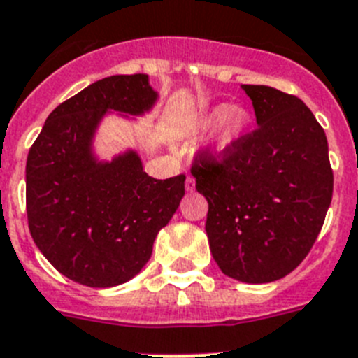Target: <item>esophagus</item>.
Wrapping results in <instances>:
<instances>
[{
    "mask_svg": "<svg viewBox=\"0 0 358 358\" xmlns=\"http://www.w3.org/2000/svg\"><path fill=\"white\" fill-rule=\"evenodd\" d=\"M194 187H196V182H194V178L191 175H187V178H185V189L187 191H194Z\"/></svg>",
    "mask_w": 358,
    "mask_h": 358,
    "instance_id": "obj_1",
    "label": "esophagus"
}]
</instances>
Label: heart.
<instances>
[{"mask_svg": "<svg viewBox=\"0 0 358 358\" xmlns=\"http://www.w3.org/2000/svg\"><path fill=\"white\" fill-rule=\"evenodd\" d=\"M216 124H220V127H217V133L214 136L213 151L216 155H222L229 151L245 135L248 124H250V115L245 108H231L229 104H216L198 117L196 129L205 131V129H210Z\"/></svg>", "mask_w": 358, "mask_h": 358, "instance_id": "b5f03b06", "label": "heart"}]
</instances>
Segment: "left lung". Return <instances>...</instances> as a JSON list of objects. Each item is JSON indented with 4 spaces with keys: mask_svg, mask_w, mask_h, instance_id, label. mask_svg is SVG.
<instances>
[{
    "mask_svg": "<svg viewBox=\"0 0 358 358\" xmlns=\"http://www.w3.org/2000/svg\"><path fill=\"white\" fill-rule=\"evenodd\" d=\"M241 88L257 129L217 160L201 153L191 173L209 203L214 261L229 278L261 285L285 278L310 252L331 203L334 173L308 106L270 86Z\"/></svg>",
    "mask_w": 358,
    "mask_h": 358,
    "instance_id": "left-lung-1",
    "label": "left lung"
}]
</instances>
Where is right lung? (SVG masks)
<instances>
[{"mask_svg": "<svg viewBox=\"0 0 358 358\" xmlns=\"http://www.w3.org/2000/svg\"><path fill=\"white\" fill-rule=\"evenodd\" d=\"M158 93L145 73L97 80L48 115L27 158L34 243L55 270L92 288L129 281L185 194V175L148 176L136 151L99 160L93 138L108 111L141 117Z\"/></svg>", "mask_w": 358, "mask_h": 358, "instance_id": "right-lung-1", "label": "right lung"}]
</instances>
